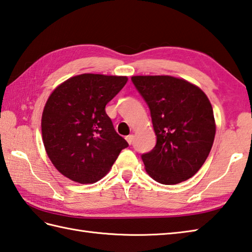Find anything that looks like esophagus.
Masks as SVG:
<instances>
[{"instance_id":"1","label":"esophagus","mask_w":252,"mask_h":252,"mask_svg":"<svg viewBox=\"0 0 252 252\" xmlns=\"http://www.w3.org/2000/svg\"><path fill=\"white\" fill-rule=\"evenodd\" d=\"M126 140H127V142L129 143V145H131L132 143V140H133V136L132 135H128V136H126Z\"/></svg>"}]
</instances>
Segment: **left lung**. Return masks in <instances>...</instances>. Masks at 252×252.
<instances>
[{"label": "left lung", "instance_id": "8db88e82", "mask_svg": "<svg viewBox=\"0 0 252 252\" xmlns=\"http://www.w3.org/2000/svg\"><path fill=\"white\" fill-rule=\"evenodd\" d=\"M150 110L156 147L141 158L147 173L164 185L187 181L207 160L214 141L212 105L204 92L172 76H133Z\"/></svg>", "mask_w": 252, "mask_h": 252}]
</instances>
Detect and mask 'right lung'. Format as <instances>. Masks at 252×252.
Here are the masks:
<instances>
[{
    "mask_svg": "<svg viewBox=\"0 0 252 252\" xmlns=\"http://www.w3.org/2000/svg\"><path fill=\"white\" fill-rule=\"evenodd\" d=\"M127 80L83 74L64 81L49 96L41 120L43 145L64 176L80 184L100 181L128 147L105 112Z\"/></svg>",
    "mask_w": 252,
    "mask_h": 252,
    "instance_id": "add662e5",
    "label": "right lung"
}]
</instances>
